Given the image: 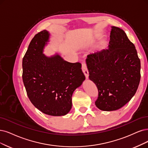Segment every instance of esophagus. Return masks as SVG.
<instances>
[{"instance_id": "esophagus-1", "label": "esophagus", "mask_w": 148, "mask_h": 148, "mask_svg": "<svg viewBox=\"0 0 148 148\" xmlns=\"http://www.w3.org/2000/svg\"><path fill=\"white\" fill-rule=\"evenodd\" d=\"M82 71H83V73H84L86 79H88L89 73H88V69H87V67H86V64L85 62H84L82 63Z\"/></svg>"}]
</instances>
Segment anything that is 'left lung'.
Returning a JSON list of instances; mask_svg holds the SVG:
<instances>
[{"instance_id": "1", "label": "left lung", "mask_w": 148, "mask_h": 148, "mask_svg": "<svg viewBox=\"0 0 148 148\" xmlns=\"http://www.w3.org/2000/svg\"><path fill=\"white\" fill-rule=\"evenodd\" d=\"M108 49L87 56L89 79L99 91L96 106L116 110L130 101L140 81V60L134 44L121 29L112 26Z\"/></svg>"}]
</instances>
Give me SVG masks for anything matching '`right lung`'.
<instances>
[{"label": "right lung", "instance_id": "add662e5", "mask_svg": "<svg viewBox=\"0 0 148 148\" xmlns=\"http://www.w3.org/2000/svg\"><path fill=\"white\" fill-rule=\"evenodd\" d=\"M50 34L44 30L32 40L23 60V80L30 101L51 116H64L72 108V96L85 79L80 63L68 62L56 53L44 54Z\"/></svg>", "mask_w": 148, "mask_h": 148}]
</instances>
